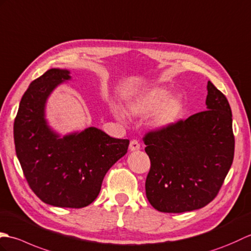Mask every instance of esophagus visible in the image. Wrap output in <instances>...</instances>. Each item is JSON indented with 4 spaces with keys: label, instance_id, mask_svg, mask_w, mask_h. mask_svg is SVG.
Here are the masks:
<instances>
[{
    "label": "esophagus",
    "instance_id": "obj_1",
    "mask_svg": "<svg viewBox=\"0 0 251 251\" xmlns=\"http://www.w3.org/2000/svg\"><path fill=\"white\" fill-rule=\"evenodd\" d=\"M131 151H135V150H138L141 148V144L138 143L136 140H132L130 142V146H129Z\"/></svg>",
    "mask_w": 251,
    "mask_h": 251
}]
</instances>
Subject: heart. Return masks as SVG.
Masks as SVG:
<instances>
[{
    "instance_id": "obj_1",
    "label": "heart",
    "mask_w": 251,
    "mask_h": 251,
    "mask_svg": "<svg viewBox=\"0 0 251 251\" xmlns=\"http://www.w3.org/2000/svg\"><path fill=\"white\" fill-rule=\"evenodd\" d=\"M183 100L179 96H170L168 89L154 87L138 94L127 103L130 115L145 117L152 114L151 122L157 127H166L179 118L183 111ZM117 118L122 119L118 109H114Z\"/></svg>"
}]
</instances>
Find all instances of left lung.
Here are the masks:
<instances>
[{"label":"left lung","mask_w":251,"mask_h":251,"mask_svg":"<svg viewBox=\"0 0 251 251\" xmlns=\"http://www.w3.org/2000/svg\"><path fill=\"white\" fill-rule=\"evenodd\" d=\"M143 140L150 159L145 188L152 207L162 213L202 208L218 194L234 158L230 104L208 81L206 110Z\"/></svg>","instance_id":"1"}]
</instances>
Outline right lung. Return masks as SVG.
<instances>
[{
    "label": "right lung",
    "mask_w": 251,
    "mask_h": 251,
    "mask_svg": "<svg viewBox=\"0 0 251 251\" xmlns=\"http://www.w3.org/2000/svg\"><path fill=\"white\" fill-rule=\"evenodd\" d=\"M68 70L50 69L31 82L14 122L17 158L32 191L44 203L81 208L99 196L107 171L127 151L129 140H119L90 126L60 137L47 125L45 105Z\"/></svg>",
    "instance_id": "1"
}]
</instances>
